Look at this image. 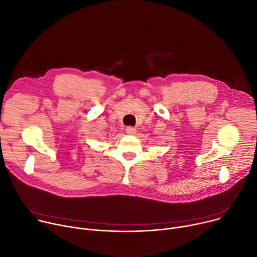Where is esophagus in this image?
<instances>
[{"label": "esophagus", "mask_w": 257, "mask_h": 257, "mask_svg": "<svg viewBox=\"0 0 257 257\" xmlns=\"http://www.w3.org/2000/svg\"><path fill=\"white\" fill-rule=\"evenodd\" d=\"M126 133L129 134V135H134L136 133V128L129 126V127L126 128Z\"/></svg>", "instance_id": "34e87169"}]
</instances>
